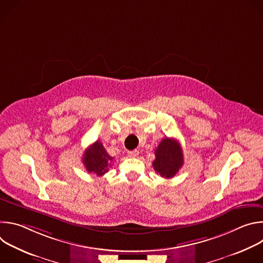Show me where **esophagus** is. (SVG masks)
Here are the masks:
<instances>
[{
    "label": "esophagus",
    "mask_w": 263,
    "mask_h": 263,
    "mask_svg": "<svg viewBox=\"0 0 263 263\" xmlns=\"http://www.w3.org/2000/svg\"><path fill=\"white\" fill-rule=\"evenodd\" d=\"M139 154V152L137 151V149H133V151H129L128 152V156L129 157H137Z\"/></svg>",
    "instance_id": "esophagus-1"
}]
</instances>
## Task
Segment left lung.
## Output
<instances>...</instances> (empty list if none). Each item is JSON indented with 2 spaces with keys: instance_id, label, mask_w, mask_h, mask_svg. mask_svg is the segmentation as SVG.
Here are the masks:
<instances>
[{
  "instance_id": "1",
  "label": "left lung",
  "mask_w": 263,
  "mask_h": 263,
  "mask_svg": "<svg viewBox=\"0 0 263 263\" xmlns=\"http://www.w3.org/2000/svg\"><path fill=\"white\" fill-rule=\"evenodd\" d=\"M155 156L153 167L158 175L166 179L173 178L184 162L182 147L174 138H163L155 149Z\"/></svg>"
}]
</instances>
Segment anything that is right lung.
I'll list each match as a JSON object with an SVG mask.
<instances>
[{
  "instance_id": "obj_1",
  "label": "right lung",
  "mask_w": 263,
  "mask_h": 263,
  "mask_svg": "<svg viewBox=\"0 0 263 263\" xmlns=\"http://www.w3.org/2000/svg\"><path fill=\"white\" fill-rule=\"evenodd\" d=\"M112 160H114V157L107 153L102 142L99 140L85 149L82 158L86 171L96 174L99 177L105 175L109 171Z\"/></svg>"
}]
</instances>
